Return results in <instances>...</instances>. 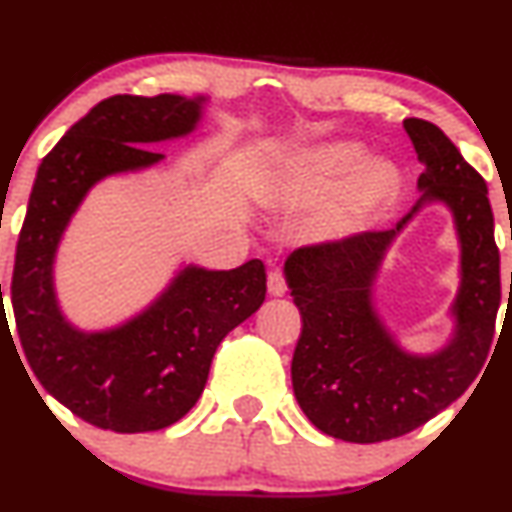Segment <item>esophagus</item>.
<instances>
[{
	"instance_id": "obj_1",
	"label": "esophagus",
	"mask_w": 512,
	"mask_h": 512,
	"mask_svg": "<svg viewBox=\"0 0 512 512\" xmlns=\"http://www.w3.org/2000/svg\"><path fill=\"white\" fill-rule=\"evenodd\" d=\"M267 288H269V293H272V295L286 293V276H283L281 269H274V272H269Z\"/></svg>"
}]
</instances>
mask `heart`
Segmentation results:
<instances>
[{"instance_id": "obj_1", "label": "heart", "mask_w": 512, "mask_h": 512, "mask_svg": "<svg viewBox=\"0 0 512 512\" xmlns=\"http://www.w3.org/2000/svg\"><path fill=\"white\" fill-rule=\"evenodd\" d=\"M365 162L367 152L355 143H338L307 152L283 178L279 200L288 207H310L326 202L346 188L349 178L360 171ZM396 190L398 174L389 164L367 166L346 190L343 202L326 224V231L341 236L357 229L374 209L386 205L396 195Z\"/></svg>"}]
</instances>
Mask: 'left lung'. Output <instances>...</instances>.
Instances as JSON below:
<instances>
[{
    "mask_svg": "<svg viewBox=\"0 0 512 512\" xmlns=\"http://www.w3.org/2000/svg\"><path fill=\"white\" fill-rule=\"evenodd\" d=\"M424 174L422 197L391 231H362L305 245L286 260V281L303 317L293 353V393L319 432L350 443L396 439L460 398L484 367L501 305V255L486 181L446 133L405 119ZM427 201L452 207L461 238L456 331L434 356L405 354L380 324L371 283L385 248Z\"/></svg>",
    "mask_w": 512,
    "mask_h": 512,
    "instance_id": "1",
    "label": "left lung"
}]
</instances>
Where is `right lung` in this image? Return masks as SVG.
<instances>
[{
  "mask_svg": "<svg viewBox=\"0 0 512 512\" xmlns=\"http://www.w3.org/2000/svg\"><path fill=\"white\" fill-rule=\"evenodd\" d=\"M202 102L181 95L102 100L73 123L35 176L11 279L16 331L42 389L100 429L140 434L181 420L205 391L219 343L264 303L262 260L229 272L186 267L145 312L97 334L66 322L54 295L57 245L85 193L104 176L159 162L164 155L145 145L188 135Z\"/></svg>",
  "mask_w": 512,
  "mask_h": 512,
  "instance_id": "right-lung-1",
  "label": "right lung"
}]
</instances>
